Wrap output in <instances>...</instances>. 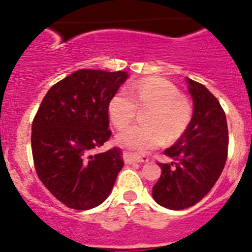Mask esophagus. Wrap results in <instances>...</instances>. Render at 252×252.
<instances>
[{"label": "esophagus", "mask_w": 252, "mask_h": 252, "mask_svg": "<svg viewBox=\"0 0 252 252\" xmlns=\"http://www.w3.org/2000/svg\"><path fill=\"white\" fill-rule=\"evenodd\" d=\"M149 161V158L145 156H129L126 158V162L129 164L133 163H144V162Z\"/></svg>", "instance_id": "34e87169"}]
</instances>
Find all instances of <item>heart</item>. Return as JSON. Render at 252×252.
Wrapping results in <instances>:
<instances>
[{
	"label": "heart",
	"mask_w": 252,
	"mask_h": 252,
	"mask_svg": "<svg viewBox=\"0 0 252 252\" xmlns=\"http://www.w3.org/2000/svg\"><path fill=\"white\" fill-rule=\"evenodd\" d=\"M139 106L150 107L147 123H134L122 129L118 139L123 144L146 151L166 141L179 139L192 118V105L179 93L172 81L163 78H147L128 89H121L108 102L112 123L121 128L135 117Z\"/></svg>",
	"instance_id": "heart-1"
}]
</instances>
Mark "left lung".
Segmentation results:
<instances>
[{"instance_id":"1","label":"left lung","mask_w":252,"mask_h":252,"mask_svg":"<svg viewBox=\"0 0 252 252\" xmlns=\"http://www.w3.org/2000/svg\"><path fill=\"white\" fill-rule=\"evenodd\" d=\"M194 101L191 122L164 155L175 162L158 163L162 173L152 188L155 201L169 210H184L207 195L224 168L228 126L220 101L202 84L188 78Z\"/></svg>"}]
</instances>
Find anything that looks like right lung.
Here are the masks:
<instances>
[{
    "instance_id": "add662e5",
    "label": "right lung",
    "mask_w": 252,
    "mask_h": 252,
    "mask_svg": "<svg viewBox=\"0 0 252 252\" xmlns=\"http://www.w3.org/2000/svg\"><path fill=\"white\" fill-rule=\"evenodd\" d=\"M126 72L80 69L51 86L32 126L35 171L48 191L73 210L101 205L124 162L121 150H94L110 140L108 102Z\"/></svg>"
}]
</instances>
